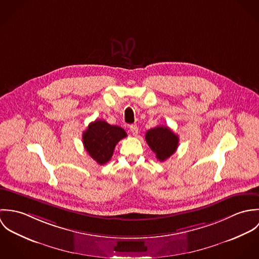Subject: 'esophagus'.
Listing matches in <instances>:
<instances>
[{"mask_svg":"<svg viewBox=\"0 0 259 259\" xmlns=\"http://www.w3.org/2000/svg\"><path fill=\"white\" fill-rule=\"evenodd\" d=\"M130 131H131V133H132L133 136H138V134H139V127H138L137 125H134V124L131 125Z\"/></svg>","mask_w":259,"mask_h":259,"instance_id":"obj_1","label":"esophagus"}]
</instances>
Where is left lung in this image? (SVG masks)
I'll use <instances>...</instances> for the list:
<instances>
[{"mask_svg": "<svg viewBox=\"0 0 259 259\" xmlns=\"http://www.w3.org/2000/svg\"><path fill=\"white\" fill-rule=\"evenodd\" d=\"M146 141L159 161L170 157L179 147V137L169 127L162 125L148 130Z\"/></svg>", "mask_w": 259, "mask_h": 259, "instance_id": "1", "label": "left lung"}]
</instances>
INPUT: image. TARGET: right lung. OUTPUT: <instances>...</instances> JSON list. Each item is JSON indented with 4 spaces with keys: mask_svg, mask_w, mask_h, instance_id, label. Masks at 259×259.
Returning <instances> with one entry per match:
<instances>
[{
    "mask_svg": "<svg viewBox=\"0 0 259 259\" xmlns=\"http://www.w3.org/2000/svg\"><path fill=\"white\" fill-rule=\"evenodd\" d=\"M125 137L126 133L120 126L97 119L83 132L82 144L92 158L103 165L111 159L116 144Z\"/></svg>",
    "mask_w": 259,
    "mask_h": 259,
    "instance_id": "right-lung-1",
    "label": "right lung"
}]
</instances>
